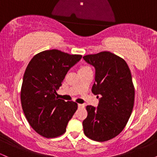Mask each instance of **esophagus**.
Here are the masks:
<instances>
[{"label": "esophagus", "instance_id": "obj_1", "mask_svg": "<svg viewBox=\"0 0 157 157\" xmlns=\"http://www.w3.org/2000/svg\"><path fill=\"white\" fill-rule=\"evenodd\" d=\"M85 105L84 104H78V108H84Z\"/></svg>", "mask_w": 157, "mask_h": 157}]
</instances>
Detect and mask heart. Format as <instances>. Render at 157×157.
I'll list each match as a JSON object with an SVG mask.
<instances>
[{
    "mask_svg": "<svg viewBox=\"0 0 157 157\" xmlns=\"http://www.w3.org/2000/svg\"><path fill=\"white\" fill-rule=\"evenodd\" d=\"M89 68V66H82V67L80 68V70H82V69H86V68Z\"/></svg>",
    "mask_w": 157,
    "mask_h": 157,
    "instance_id": "1",
    "label": "heart"
}]
</instances>
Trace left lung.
I'll return each mask as SVG.
<instances>
[{
    "label": "left lung",
    "instance_id": "left-lung-1",
    "mask_svg": "<svg viewBox=\"0 0 157 157\" xmlns=\"http://www.w3.org/2000/svg\"><path fill=\"white\" fill-rule=\"evenodd\" d=\"M83 59L94 66L91 91L100 97L97 108L86 106L84 134L94 141L105 142L122 132L132 113L135 91L131 73L125 60L110 52L88 55Z\"/></svg>",
    "mask_w": 157,
    "mask_h": 157
}]
</instances>
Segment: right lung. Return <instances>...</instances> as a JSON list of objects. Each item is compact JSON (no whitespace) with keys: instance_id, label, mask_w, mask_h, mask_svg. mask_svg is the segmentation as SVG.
I'll use <instances>...</instances> for the list:
<instances>
[{"instance_id":"right-lung-1","label":"right lung","mask_w":157,"mask_h":157,"mask_svg":"<svg viewBox=\"0 0 157 157\" xmlns=\"http://www.w3.org/2000/svg\"><path fill=\"white\" fill-rule=\"evenodd\" d=\"M81 57L57 49L46 50L34 56L27 66L21 90V105L31 127L44 137L63 134L77 111V103L57 99L56 91Z\"/></svg>"}]
</instances>
